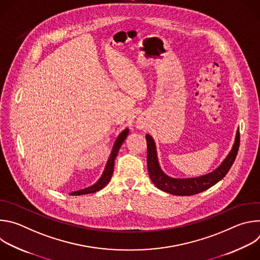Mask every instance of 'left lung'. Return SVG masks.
<instances>
[{
  "instance_id": "1",
  "label": "left lung",
  "mask_w": 260,
  "mask_h": 260,
  "mask_svg": "<svg viewBox=\"0 0 260 260\" xmlns=\"http://www.w3.org/2000/svg\"><path fill=\"white\" fill-rule=\"evenodd\" d=\"M146 141L148 173H149V177L155 186L160 190L174 196H193L212 187L229 173L239 151L240 132H237L236 141L230 154L215 171L198 178L187 179H175L167 176L159 168L153 139L151 136L146 135Z\"/></svg>"
}]
</instances>
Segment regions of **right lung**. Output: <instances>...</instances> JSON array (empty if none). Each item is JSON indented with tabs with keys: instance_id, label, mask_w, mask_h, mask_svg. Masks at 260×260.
I'll return each mask as SVG.
<instances>
[{
	"instance_id": "right-lung-1",
	"label": "right lung",
	"mask_w": 260,
	"mask_h": 260,
	"mask_svg": "<svg viewBox=\"0 0 260 260\" xmlns=\"http://www.w3.org/2000/svg\"><path fill=\"white\" fill-rule=\"evenodd\" d=\"M128 135V128L124 129L117 138V140L115 141V144L113 146V149H112V152H111L110 154V157L108 159V162L106 165V168H105V171L102 175V177L100 178V180L91 185L90 187H87V188H84V189H81V190H78V191H74L71 193V196H83V194H87V193H93L95 191H99L101 190L102 188H104L106 185L109 183L111 177H112L113 175V171H114V161H115V158H116V155L120 149L121 147V144L124 142L125 138L127 137Z\"/></svg>"
}]
</instances>
